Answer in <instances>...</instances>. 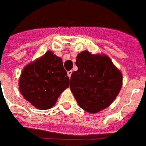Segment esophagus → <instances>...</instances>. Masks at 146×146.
Returning <instances> with one entry per match:
<instances>
[{
    "mask_svg": "<svg viewBox=\"0 0 146 146\" xmlns=\"http://www.w3.org/2000/svg\"><path fill=\"white\" fill-rule=\"evenodd\" d=\"M72 73H73V71L72 70H69L67 72V74H68V76L70 78V76H71V75H72Z\"/></svg>",
    "mask_w": 146,
    "mask_h": 146,
    "instance_id": "esophagus-1",
    "label": "esophagus"
}]
</instances>
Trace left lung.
<instances>
[{"mask_svg":"<svg viewBox=\"0 0 146 146\" xmlns=\"http://www.w3.org/2000/svg\"><path fill=\"white\" fill-rule=\"evenodd\" d=\"M78 70L70 78V90L82 108L97 113L114 101L122 85V75L106 56L84 51L76 57Z\"/></svg>","mask_w":146,"mask_h":146,"instance_id":"8db88e82","label":"left lung"}]
</instances>
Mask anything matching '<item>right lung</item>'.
Here are the masks:
<instances>
[{
  "label": "right lung",
  "mask_w": 146,
  "mask_h": 146,
  "mask_svg": "<svg viewBox=\"0 0 146 146\" xmlns=\"http://www.w3.org/2000/svg\"><path fill=\"white\" fill-rule=\"evenodd\" d=\"M70 86L61 58L47 52L21 73L19 89L25 99L41 110L55 105L60 94Z\"/></svg>",
  "instance_id": "right-lung-1"
}]
</instances>
